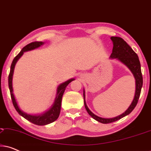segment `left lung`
Returning a JSON list of instances; mask_svg holds the SVG:
<instances>
[{
  "instance_id": "obj_1",
  "label": "left lung",
  "mask_w": 151,
  "mask_h": 151,
  "mask_svg": "<svg viewBox=\"0 0 151 151\" xmlns=\"http://www.w3.org/2000/svg\"><path fill=\"white\" fill-rule=\"evenodd\" d=\"M111 40L113 42V47L112 53L110 55V58L115 59L119 61L125 66H127L130 71H131L135 80V93L133 102H131V104L130 105L125 112H124L122 114L119 115L118 116L113 117V118H103V117H99L98 115H95L88 108L85 101V91L84 89V102L86 111L94 119L102 124L113 122L119 120L122 117H125L126 115L130 114L137 104L140 93H141L142 84H143V78H142L141 71V65H140V62L137 53L122 38L112 36L111 37Z\"/></svg>"
}]
</instances>
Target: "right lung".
<instances>
[{
  "mask_svg": "<svg viewBox=\"0 0 151 151\" xmlns=\"http://www.w3.org/2000/svg\"><path fill=\"white\" fill-rule=\"evenodd\" d=\"M45 42H31L27 45H26L25 47H24L22 49V50L20 51V52L14 58V59L12 61V63L11 65V68H10V72L9 78H8V83H9V88L10 91V94H11V98L12 102H13L14 108L16 109V110L19 114L27 119L28 121L31 122L34 124L39 125V126H44L49 124L52 123L53 122L56 120L58 118L60 113V109H61V102H62V98H63V96L64 94V92L66 89L68 84L70 82L73 81L75 79L74 78H71L69 79L67 81H66L63 83L60 84L57 88V92H56V97H55L54 102L52 106H51V108L49 109L48 111H45V112L41 113V114L38 115H32L27 113L24 111H22L21 109H20V107L18 106V104L15 98L14 94V91H13V86H12V78H13V74L14 68H15V65L18 60L20 59V58L23 55V53L26 51H32L34 50L35 49L38 48L41 45H44Z\"/></svg>",
  "mask_w": 151,
  "mask_h": 151,
  "instance_id": "obj_1",
  "label": "right lung"
}]
</instances>
